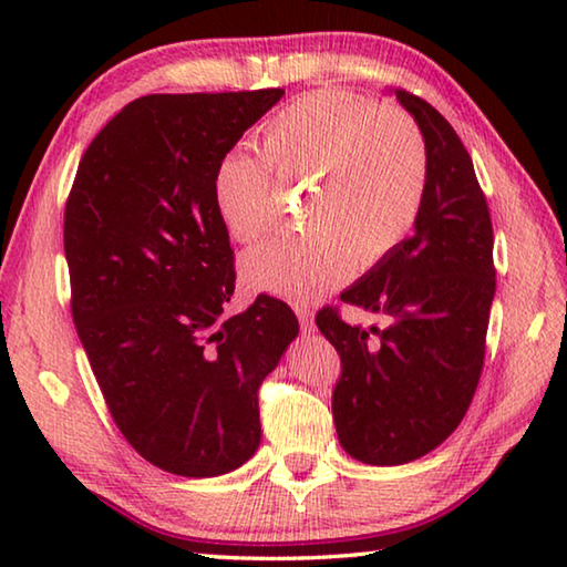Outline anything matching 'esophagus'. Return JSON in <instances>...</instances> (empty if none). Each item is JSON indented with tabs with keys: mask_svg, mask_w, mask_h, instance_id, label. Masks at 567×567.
<instances>
[{
	"mask_svg": "<svg viewBox=\"0 0 567 567\" xmlns=\"http://www.w3.org/2000/svg\"><path fill=\"white\" fill-rule=\"evenodd\" d=\"M295 315L300 320V328L305 332H312V310L307 305H295Z\"/></svg>",
	"mask_w": 567,
	"mask_h": 567,
	"instance_id": "1",
	"label": "esophagus"
}]
</instances>
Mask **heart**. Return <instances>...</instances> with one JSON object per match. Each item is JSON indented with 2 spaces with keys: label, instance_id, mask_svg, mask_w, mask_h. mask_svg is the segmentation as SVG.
<instances>
[{
  "label": "heart",
  "instance_id": "heart-1",
  "mask_svg": "<svg viewBox=\"0 0 567 567\" xmlns=\"http://www.w3.org/2000/svg\"><path fill=\"white\" fill-rule=\"evenodd\" d=\"M260 157L229 150L213 175L227 235L255 243L275 217L277 185H307L305 225L243 257L247 282L310 300L352 270H372L415 227L430 179L425 134L408 112L352 92L297 97L257 132Z\"/></svg>",
  "mask_w": 567,
  "mask_h": 567
}]
</instances>
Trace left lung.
Here are the masks:
<instances>
[{"instance_id": "left-lung-1", "label": "left lung", "mask_w": 567, "mask_h": 567, "mask_svg": "<svg viewBox=\"0 0 567 567\" xmlns=\"http://www.w3.org/2000/svg\"><path fill=\"white\" fill-rule=\"evenodd\" d=\"M395 94L427 142L425 203L415 235L340 295L385 328H354L332 305L315 318L340 354V445L368 465L410 463L453 435L483 372L495 295L493 223L473 159L433 104Z\"/></svg>"}]
</instances>
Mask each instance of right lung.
I'll list each match as a JSON object with an SVG mask.
<instances>
[{
    "instance_id": "obj_1",
    "label": "right lung",
    "mask_w": 567,
    "mask_h": 567,
    "mask_svg": "<svg viewBox=\"0 0 567 567\" xmlns=\"http://www.w3.org/2000/svg\"><path fill=\"white\" fill-rule=\"evenodd\" d=\"M285 90L145 94L104 124L64 207L72 320L114 425L182 477L260 445L257 392L297 334L270 295L235 318V252L213 175Z\"/></svg>"
}]
</instances>
